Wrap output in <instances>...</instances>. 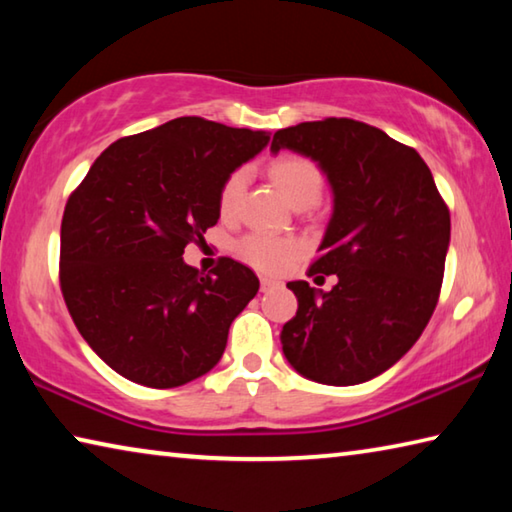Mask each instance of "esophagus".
I'll return each mask as SVG.
<instances>
[{
    "mask_svg": "<svg viewBox=\"0 0 512 512\" xmlns=\"http://www.w3.org/2000/svg\"><path fill=\"white\" fill-rule=\"evenodd\" d=\"M259 284H262V291L266 293V291L280 287L282 282H280V280H273V277H262V280H259Z\"/></svg>",
    "mask_w": 512,
    "mask_h": 512,
    "instance_id": "esophagus-1",
    "label": "esophagus"
}]
</instances>
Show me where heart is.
<instances>
[{
  "mask_svg": "<svg viewBox=\"0 0 512 512\" xmlns=\"http://www.w3.org/2000/svg\"><path fill=\"white\" fill-rule=\"evenodd\" d=\"M268 176H271L273 185L280 189L284 201L291 207H311L320 198V192H323L320 169L311 160L300 158V155H282V158L273 160L271 167H268ZM244 185V171H235L225 180L219 194V210L223 216L237 212L241 194H244ZM239 255L255 268H262V271H282L298 255V244L291 239L250 235L239 244Z\"/></svg>",
  "mask_w": 512,
  "mask_h": 512,
  "instance_id": "obj_1",
  "label": "heart"
}]
</instances>
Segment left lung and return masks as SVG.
I'll return each mask as SVG.
<instances>
[{"label": "left lung", "instance_id": "8db88e82", "mask_svg": "<svg viewBox=\"0 0 512 512\" xmlns=\"http://www.w3.org/2000/svg\"><path fill=\"white\" fill-rule=\"evenodd\" d=\"M282 149L314 160L332 189L309 275H336L329 291L287 284L298 311L282 327V352L318 384H363L413 348L436 309L449 210L418 151L375 126L302 121L273 135L271 151Z\"/></svg>", "mask_w": 512, "mask_h": 512}]
</instances>
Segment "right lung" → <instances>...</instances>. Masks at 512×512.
<instances>
[{
  "mask_svg": "<svg viewBox=\"0 0 512 512\" xmlns=\"http://www.w3.org/2000/svg\"><path fill=\"white\" fill-rule=\"evenodd\" d=\"M268 140L178 117L110 144L69 196L60 289L83 339L121 377L176 388L221 361L259 280L230 257L203 275L183 253L219 221L225 180Z\"/></svg>",
  "mask_w": 512,
  "mask_h": 512,
  "instance_id": "obj_1",
  "label": "right lung"
}]
</instances>
